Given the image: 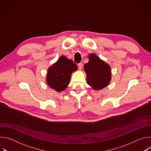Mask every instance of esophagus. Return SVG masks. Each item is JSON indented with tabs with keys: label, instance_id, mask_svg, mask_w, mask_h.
Listing matches in <instances>:
<instances>
[{
	"label": "esophagus",
	"instance_id": "obj_1",
	"mask_svg": "<svg viewBox=\"0 0 151 151\" xmlns=\"http://www.w3.org/2000/svg\"><path fill=\"white\" fill-rule=\"evenodd\" d=\"M78 68H79V69L80 70L82 69V63H78Z\"/></svg>",
	"mask_w": 151,
	"mask_h": 151
}]
</instances>
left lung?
<instances>
[{
	"label": "left lung",
	"instance_id": "8db88e82",
	"mask_svg": "<svg viewBox=\"0 0 151 151\" xmlns=\"http://www.w3.org/2000/svg\"><path fill=\"white\" fill-rule=\"evenodd\" d=\"M88 58L89 61L83 67L87 75V82L94 90H101L111 81V67L95 54H90Z\"/></svg>",
	"mask_w": 151,
	"mask_h": 151
}]
</instances>
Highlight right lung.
Masks as SVG:
<instances>
[{
  "instance_id": "1",
  "label": "right lung",
  "mask_w": 151,
  "mask_h": 151,
  "mask_svg": "<svg viewBox=\"0 0 151 151\" xmlns=\"http://www.w3.org/2000/svg\"><path fill=\"white\" fill-rule=\"evenodd\" d=\"M78 69L73 60L61 55L47 72L46 82L49 87L60 93L65 90L70 82L72 73Z\"/></svg>"
}]
</instances>
